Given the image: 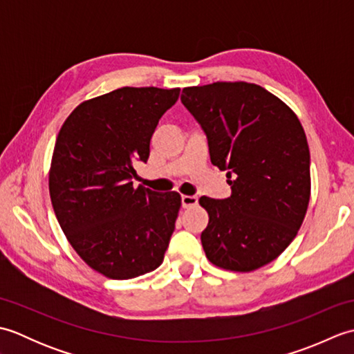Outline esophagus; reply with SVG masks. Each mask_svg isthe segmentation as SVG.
<instances>
[{"instance_id": "34e87169", "label": "esophagus", "mask_w": 354, "mask_h": 354, "mask_svg": "<svg viewBox=\"0 0 354 354\" xmlns=\"http://www.w3.org/2000/svg\"><path fill=\"white\" fill-rule=\"evenodd\" d=\"M181 202L184 208H190V207L198 205V196H187V194H184L181 198Z\"/></svg>"}]
</instances>
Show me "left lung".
<instances>
[{
    "instance_id": "8db88e82",
    "label": "left lung",
    "mask_w": 354,
    "mask_h": 354,
    "mask_svg": "<svg viewBox=\"0 0 354 354\" xmlns=\"http://www.w3.org/2000/svg\"><path fill=\"white\" fill-rule=\"evenodd\" d=\"M204 129L209 158L228 170L231 196H202L208 225L201 242L213 265L251 272L295 239L310 199V152L288 104L255 84L214 82L183 89Z\"/></svg>"
}]
</instances>
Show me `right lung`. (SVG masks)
I'll use <instances>...</instances> for the list:
<instances>
[{
  "label": "right lung",
  "mask_w": 354,
  "mask_h": 354,
  "mask_svg": "<svg viewBox=\"0 0 354 354\" xmlns=\"http://www.w3.org/2000/svg\"><path fill=\"white\" fill-rule=\"evenodd\" d=\"M179 88L124 86L80 103L56 138L48 173L53 209L89 268L129 280L155 270L175 230L181 196L133 187L160 118Z\"/></svg>",
  "instance_id": "1"
}]
</instances>
